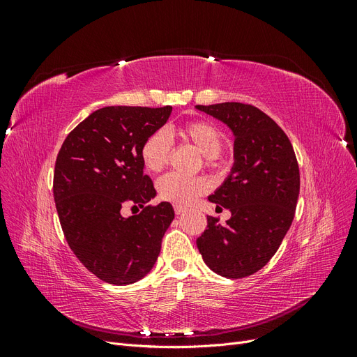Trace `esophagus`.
Returning a JSON list of instances; mask_svg holds the SVG:
<instances>
[{
    "label": "esophagus",
    "instance_id": "1",
    "mask_svg": "<svg viewBox=\"0 0 357 357\" xmlns=\"http://www.w3.org/2000/svg\"><path fill=\"white\" fill-rule=\"evenodd\" d=\"M188 208L186 207H183V205H174V211H176V214H181V213H185Z\"/></svg>",
    "mask_w": 357,
    "mask_h": 357
}]
</instances>
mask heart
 I'll return each instance as SVG.
<instances>
[{
  "instance_id": "1",
  "label": "heart",
  "mask_w": 357,
  "mask_h": 357,
  "mask_svg": "<svg viewBox=\"0 0 357 357\" xmlns=\"http://www.w3.org/2000/svg\"><path fill=\"white\" fill-rule=\"evenodd\" d=\"M174 132L183 142L195 146L204 155L205 164L208 167L215 165V160L219 158L218 155L220 153L225 143V135L214 123L207 121H195L178 126ZM168 134H172V131H168ZM168 134L159 129V131L150 134L143 142L142 149H139V156H142V162L147 171L159 172L168 164L172 147ZM208 188V180L201 176L185 177L169 172V174L158 180L159 197L176 205L190 204L193 199L207 192Z\"/></svg>"
}]
</instances>
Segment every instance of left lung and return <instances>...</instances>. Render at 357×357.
Listing matches in <instances>:
<instances>
[{"label":"left lung","mask_w":357,"mask_h":357,"mask_svg":"<svg viewBox=\"0 0 357 357\" xmlns=\"http://www.w3.org/2000/svg\"><path fill=\"white\" fill-rule=\"evenodd\" d=\"M234 134V165L208 197L231 211L225 225L207 215L197 240L207 266L226 278L262 269L282 244L299 197V167L287 135L271 117L250 104L197 105Z\"/></svg>","instance_id":"obj_1"}]
</instances>
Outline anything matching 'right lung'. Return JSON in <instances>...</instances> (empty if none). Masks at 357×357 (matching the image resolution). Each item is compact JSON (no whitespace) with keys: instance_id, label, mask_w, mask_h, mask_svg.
Listing matches in <instances>:
<instances>
[{"instance_id":"right-lung-1","label":"right lung","mask_w":357,"mask_h":357,"mask_svg":"<svg viewBox=\"0 0 357 357\" xmlns=\"http://www.w3.org/2000/svg\"><path fill=\"white\" fill-rule=\"evenodd\" d=\"M172 107L114 105L89 114L63 142L55 164L53 198L63 235L79 261L105 283L132 284L158 261L174 219L144 174L139 149L164 126ZM126 203L144 208L123 218Z\"/></svg>"}]
</instances>
